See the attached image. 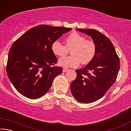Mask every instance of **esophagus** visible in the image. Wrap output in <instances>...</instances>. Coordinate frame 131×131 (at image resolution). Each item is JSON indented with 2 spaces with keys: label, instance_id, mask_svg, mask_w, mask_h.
Masks as SVG:
<instances>
[{
  "label": "esophagus",
  "instance_id": "1",
  "mask_svg": "<svg viewBox=\"0 0 131 131\" xmlns=\"http://www.w3.org/2000/svg\"><path fill=\"white\" fill-rule=\"evenodd\" d=\"M68 70H69L68 69H66V68H63V72H67V71H68Z\"/></svg>",
  "mask_w": 131,
  "mask_h": 131
}]
</instances>
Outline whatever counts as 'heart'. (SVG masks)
Returning a JSON list of instances; mask_svg holds the SVG:
<instances>
[{
	"label": "heart",
	"mask_w": 131,
	"mask_h": 131,
	"mask_svg": "<svg viewBox=\"0 0 131 131\" xmlns=\"http://www.w3.org/2000/svg\"><path fill=\"white\" fill-rule=\"evenodd\" d=\"M51 50L58 57H64L71 51V56L60 59L59 65L65 68H76L80 63L83 65L89 63L94 58L96 52V45L91 39L86 37L78 32L70 34L65 39V45L59 40L53 41Z\"/></svg>",
	"instance_id": "1"
}]
</instances>
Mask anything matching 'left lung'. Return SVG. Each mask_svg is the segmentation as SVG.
Instances as JSON below:
<instances>
[{"mask_svg": "<svg viewBox=\"0 0 131 131\" xmlns=\"http://www.w3.org/2000/svg\"><path fill=\"white\" fill-rule=\"evenodd\" d=\"M91 36L96 45L93 60L83 69L76 70L77 77L70 84L77 101L89 103L98 100L116 81L120 62L113 44L102 33L93 29H77Z\"/></svg>", "mask_w": 131, "mask_h": 131, "instance_id": "obj_1", "label": "left lung"}]
</instances>
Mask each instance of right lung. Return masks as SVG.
<instances>
[{"mask_svg": "<svg viewBox=\"0 0 131 131\" xmlns=\"http://www.w3.org/2000/svg\"><path fill=\"white\" fill-rule=\"evenodd\" d=\"M72 28L40 25L23 34L8 52L6 72L15 89L23 96L37 99L47 92L54 78L62 72L51 50L53 41Z\"/></svg>", "mask_w": 131, "mask_h": 131, "instance_id": "right-lung-1", "label": "right lung"}]
</instances>
